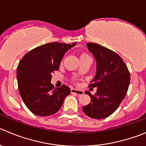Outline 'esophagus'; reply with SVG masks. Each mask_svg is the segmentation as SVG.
Wrapping results in <instances>:
<instances>
[{"label":"esophagus","mask_w":146,"mask_h":146,"mask_svg":"<svg viewBox=\"0 0 146 146\" xmlns=\"http://www.w3.org/2000/svg\"><path fill=\"white\" fill-rule=\"evenodd\" d=\"M70 91H71V93L76 94H78V95L84 94V92H83V91H81V90H79V89H77V88H72Z\"/></svg>","instance_id":"obj_1"}]
</instances>
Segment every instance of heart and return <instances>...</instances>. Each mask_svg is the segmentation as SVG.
<instances>
[{"label": "heart", "mask_w": 146, "mask_h": 146, "mask_svg": "<svg viewBox=\"0 0 146 146\" xmlns=\"http://www.w3.org/2000/svg\"><path fill=\"white\" fill-rule=\"evenodd\" d=\"M83 54H81V55H83Z\"/></svg>", "instance_id": "1"}]
</instances>
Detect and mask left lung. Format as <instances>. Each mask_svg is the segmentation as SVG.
<instances>
[{
    "instance_id": "1",
    "label": "left lung",
    "mask_w": 146,
    "mask_h": 146,
    "mask_svg": "<svg viewBox=\"0 0 146 146\" xmlns=\"http://www.w3.org/2000/svg\"><path fill=\"white\" fill-rule=\"evenodd\" d=\"M87 47L96 60L94 78L88 86L96 87L91 102L83 107L86 115L94 119H104L114 112L125 98L130 81V72L123 60L112 50L96 43H87Z\"/></svg>"
}]
</instances>
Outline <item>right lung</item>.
<instances>
[{"label":"right lung","mask_w":146,"mask_h":146,"mask_svg":"<svg viewBox=\"0 0 146 146\" xmlns=\"http://www.w3.org/2000/svg\"><path fill=\"white\" fill-rule=\"evenodd\" d=\"M52 42L28 52L17 67L18 87L27 108L38 116H49L62 107L70 94L68 86L55 88L51 84L52 74L59 69L65 53L76 45Z\"/></svg>","instance_id":"obj_1"}]
</instances>
